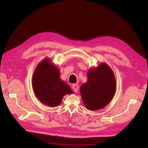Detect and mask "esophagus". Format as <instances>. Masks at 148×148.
Returning <instances> with one entry per match:
<instances>
[{
  "mask_svg": "<svg viewBox=\"0 0 148 148\" xmlns=\"http://www.w3.org/2000/svg\"><path fill=\"white\" fill-rule=\"evenodd\" d=\"M72 88H73V90H74L75 92H78L79 88V85L77 84H75L73 85Z\"/></svg>",
  "mask_w": 148,
  "mask_h": 148,
  "instance_id": "obj_1",
  "label": "esophagus"
}]
</instances>
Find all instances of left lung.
<instances>
[{
  "label": "left lung",
  "mask_w": 148,
  "mask_h": 148,
  "mask_svg": "<svg viewBox=\"0 0 148 148\" xmlns=\"http://www.w3.org/2000/svg\"><path fill=\"white\" fill-rule=\"evenodd\" d=\"M88 82L80 87L83 102L89 110L101 109L113 98L116 90V79L111 68L101 63L90 68L88 73Z\"/></svg>",
  "instance_id": "8db88e82"
}]
</instances>
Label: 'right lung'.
<instances>
[{
	"mask_svg": "<svg viewBox=\"0 0 148 148\" xmlns=\"http://www.w3.org/2000/svg\"><path fill=\"white\" fill-rule=\"evenodd\" d=\"M32 88L36 98L42 104L57 107L63 97L72 94L68 85L60 78V71L49 58L42 60L35 68L32 76Z\"/></svg>",
	"mask_w": 148,
	"mask_h": 148,
	"instance_id": "add662e5",
	"label": "right lung"
}]
</instances>
